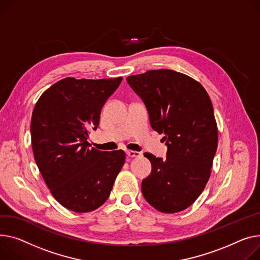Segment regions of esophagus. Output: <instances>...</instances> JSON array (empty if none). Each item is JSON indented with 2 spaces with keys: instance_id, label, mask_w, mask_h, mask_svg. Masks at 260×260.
I'll return each mask as SVG.
<instances>
[{
  "instance_id": "esophagus-1",
  "label": "esophagus",
  "mask_w": 260,
  "mask_h": 260,
  "mask_svg": "<svg viewBox=\"0 0 260 260\" xmlns=\"http://www.w3.org/2000/svg\"><path fill=\"white\" fill-rule=\"evenodd\" d=\"M126 154L131 158H138L141 155V152L139 151H135V150H126Z\"/></svg>"
}]
</instances>
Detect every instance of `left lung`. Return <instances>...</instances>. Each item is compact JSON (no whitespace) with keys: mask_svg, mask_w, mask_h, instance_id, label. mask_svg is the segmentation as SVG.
<instances>
[{"mask_svg":"<svg viewBox=\"0 0 260 260\" xmlns=\"http://www.w3.org/2000/svg\"><path fill=\"white\" fill-rule=\"evenodd\" d=\"M126 81L167 146L166 159L144 153L151 172L142 181L143 197L164 213L185 210L203 192L217 148L210 97L197 80L167 69L132 75Z\"/></svg>","mask_w":260,"mask_h":260,"instance_id":"8db88e82","label":"left lung"}]
</instances>
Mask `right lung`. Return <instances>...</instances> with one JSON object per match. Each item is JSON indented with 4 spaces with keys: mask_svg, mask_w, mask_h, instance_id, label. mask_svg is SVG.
<instances>
[{
    "mask_svg": "<svg viewBox=\"0 0 260 260\" xmlns=\"http://www.w3.org/2000/svg\"><path fill=\"white\" fill-rule=\"evenodd\" d=\"M122 77H68L49 88L31 117L34 160L52 196L64 208L90 212L110 197L125 161L123 150L100 151L88 142L96 131L102 107Z\"/></svg>",
    "mask_w": 260,
    "mask_h": 260,
    "instance_id": "add662e5",
    "label": "right lung"
}]
</instances>
